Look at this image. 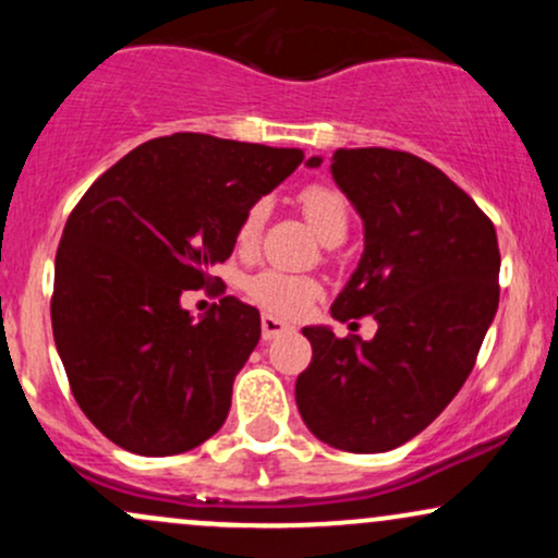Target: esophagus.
I'll return each instance as SVG.
<instances>
[{
	"label": "esophagus",
	"instance_id": "34e87169",
	"mask_svg": "<svg viewBox=\"0 0 558 558\" xmlns=\"http://www.w3.org/2000/svg\"><path fill=\"white\" fill-rule=\"evenodd\" d=\"M288 330H293V328L288 323H283V319H278L272 315H262V338H265V341H272V338L283 336V332H288Z\"/></svg>",
	"mask_w": 558,
	"mask_h": 558
}]
</instances>
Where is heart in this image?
Returning a JSON list of instances; mask_svg holds the SVG:
<instances>
[{"mask_svg":"<svg viewBox=\"0 0 558 558\" xmlns=\"http://www.w3.org/2000/svg\"><path fill=\"white\" fill-rule=\"evenodd\" d=\"M296 204L304 215V220L310 222L312 230L323 239L325 243H341L349 233V202L336 185L330 183H310L299 191ZM267 202H254L248 204L246 213L241 215L239 228H235V246L241 252H252L257 246L262 230L267 222ZM243 291L248 293V299H254L262 310H267L270 315L278 317H299L310 310L312 304L323 293L317 278L312 275H291L283 270H259L257 275H248L243 280Z\"/></svg>","mask_w":558,"mask_h":558,"instance_id":"1","label":"heart"}]
</instances>
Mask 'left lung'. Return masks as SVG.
<instances>
[{
  "mask_svg": "<svg viewBox=\"0 0 558 558\" xmlns=\"http://www.w3.org/2000/svg\"><path fill=\"white\" fill-rule=\"evenodd\" d=\"M330 170L364 220L362 262L330 312L375 317L377 332L304 328L312 362L296 403L323 444L380 453L425 430L470 377L498 310L501 254L490 217L425 159L338 149Z\"/></svg>",
  "mask_w": 558,
  "mask_h": 558,
  "instance_id": "obj_1",
  "label": "left lung"
}]
</instances>
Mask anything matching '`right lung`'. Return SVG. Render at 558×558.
<instances>
[{"instance_id": "obj_1", "label": "right lung", "mask_w": 558, "mask_h": 558, "mask_svg": "<svg viewBox=\"0 0 558 558\" xmlns=\"http://www.w3.org/2000/svg\"><path fill=\"white\" fill-rule=\"evenodd\" d=\"M301 159L172 133L128 151L75 204L57 246L52 330L75 401L112 444L172 457L222 427L259 312L222 296L194 323L181 293H226L213 267L233 254L241 215Z\"/></svg>"}]
</instances>
